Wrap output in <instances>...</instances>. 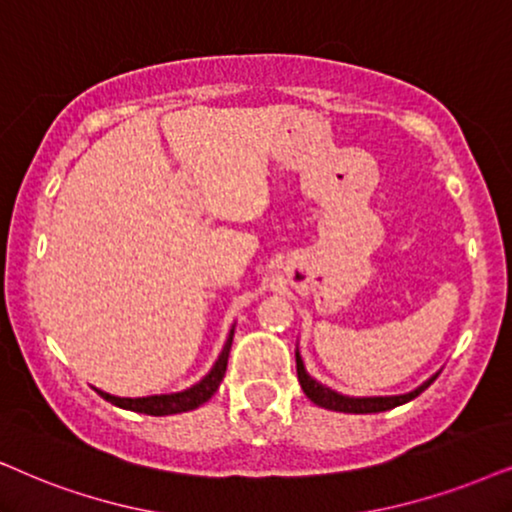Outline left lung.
Returning a JSON list of instances; mask_svg holds the SVG:
<instances>
[{
  "instance_id": "left-lung-1",
  "label": "left lung",
  "mask_w": 512,
  "mask_h": 512,
  "mask_svg": "<svg viewBox=\"0 0 512 512\" xmlns=\"http://www.w3.org/2000/svg\"><path fill=\"white\" fill-rule=\"evenodd\" d=\"M295 361H297V380H300L304 394H307V397L312 399L316 406H321V409L340 411V413H380V411H390V409H394V406H401V404H406V401L416 399L420 392H425L432 383H435V378L439 375V373H435V375H432V378L425 380V383L420 385V387H416V390H413V392L397 394V397H345V394L333 392L331 387L316 383L314 378H309V373L304 371L300 352H295Z\"/></svg>"
}]
</instances>
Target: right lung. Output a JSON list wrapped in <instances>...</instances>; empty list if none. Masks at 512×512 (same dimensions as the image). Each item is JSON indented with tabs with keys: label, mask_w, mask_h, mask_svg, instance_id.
Here are the masks:
<instances>
[{
	"label": "right lung",
	"mask_w": 512,
	"mask_h": 512,
	"mask_svg": "<svg viewBox=\"0 0 512 512\" xmlns=\"http://www.w3.org/2000/svg\"><path fill=\"white\" fill-rule=\"evenodd\" d=\"M231 340H234V328H231L229 338L224 342L222 354L212 366V371L205 375L200 383H196L189 390L184 392H174V394H153V397H113V394L101 392L103 399L111 401L113 406H120V409L127 411H137V413H146V416H172V413H184V411H193L198 409L200 404H205L212 394L219 390V383H222L224 373H226V361H229V352H231Z\"/></svg>",
	"instance_id": "obj_1"
}]
</instances>
